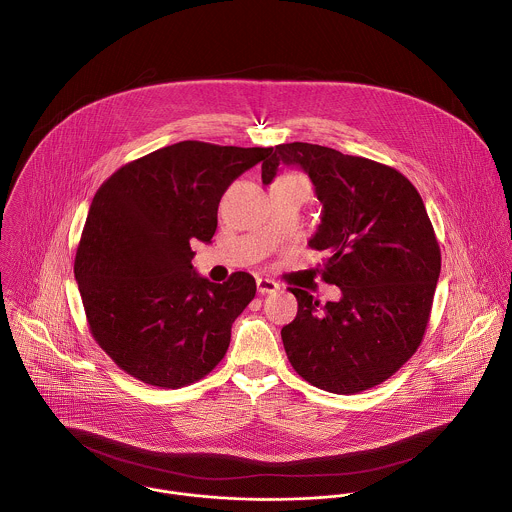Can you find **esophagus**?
I'll use <instances>...</instances> for the list:
<instances>
[{
    "label": "esophagus",
    "instance_id": "obj_1",
    "mask_svg": "<svg viewBox=\"0 0 512 512\" xmlns=\"http://www.w3.org/2000/svg\"><path fill=\"white\" fill-rule=\"evenodd\" d=\"M256 290L260 295H266V293H274L280 290V286L274 282V280H268V278H258L256 280Z\"/></svg>",
    "mask_w": 512,
    "mask_h": 512
}]
</instances>
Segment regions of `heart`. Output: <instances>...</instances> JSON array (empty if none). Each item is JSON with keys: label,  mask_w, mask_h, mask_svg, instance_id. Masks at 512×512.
I'll list each match as a JSON object with an SVG mask.
<instances>
[{"label": "heart", "mask_w": 512, "mask_h": 512, "mask_svg": "<svg viewBox=\"0 0 512 512\" xmlns=\"http://www.w3.org/2000/svg\"><path fill=\"white\" fill-rule=\"evenodd\" d=\"M284 179H299V181H303V183H307L303 177H299V175H284Z\"/></svg>", "instance_id": "heart-1"}]
</instances>
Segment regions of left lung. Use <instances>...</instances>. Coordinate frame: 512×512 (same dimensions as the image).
Listing matches in <instances>:
<instances>
[{
	"instance_id": "left-lung-1",
	"label": "left lung",
	"mask_w": 512,
	"mask_h": 512,
	"mask_svg": "<svg viewBox=\"0 0 512 512\" xmlns=\"http://www.w3.org/2000/svg\"><path fill=\"white\" fill-rule=\"evenodd\" d=\"M301 167L323 205L309 246L325 250L323 280L341 290L319 305L290 288L297 315L282 329L295 372L313 386L355 394L390 378L420 347L441 270L438 238L416 187L394 167L315 144H282L262 163Z\"/></svg>"
}]
</instances>
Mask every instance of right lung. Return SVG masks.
<instances>
[{"mask_svg": "<svg viewBox=\"0 0 512 512\" xmlns=\"http://www.w3.org/2000/svg\"><path fill=\"white\" fill-rule=\"evenodd\" d=\"M272 147L179 142L120 167L96 191L74 260L90 333L134 378L181 388L207 376L256 295L236 272L201 278L191 240L211 242L220 197Z\"/></svg>", "mask_w": 512, "mask_h": 512, "instance_id": "1", "label": "right lung"}]
</instances>
